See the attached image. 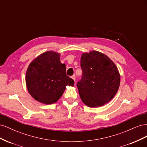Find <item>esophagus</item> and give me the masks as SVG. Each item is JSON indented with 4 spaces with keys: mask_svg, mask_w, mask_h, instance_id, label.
I'll use <instances>...</instances> for the list:
<instances>
[{
    "mask_svg": "<svg viewBox=\"0 0 147 147\" xmlns=\"http://www.w3.org/2000/svg\"><path fill=\"white\" fill-rule=\"evenodd\" d=\"M71 78H72L74 81H75V75H73V76L71 77Z\"/></svg>",
    "mask_w": 147,
    "mask_h": 147,
    "instance_id": "1",
    "label": "esophagus"
}]
</instances>
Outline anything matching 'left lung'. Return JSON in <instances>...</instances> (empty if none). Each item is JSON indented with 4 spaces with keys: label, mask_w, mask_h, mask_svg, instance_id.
Here are the masks:
<instances>
[{
    "label": "left lung",
    "mask_w": 147,
    "mask_h": 147,
    "mask_svg": "<svg viewBox=\"0 0 147 147\" xmlns=\"http://www.w3.org/2000/svg\"><path fill=\"white\" fill-rule=\"evenodd\" d=\"M80 65L82 77L77 86L83 103L97 107L112 100L120 83V75L113 62L102 53L92 51L82 55Z\"/></svg>",
    "instance_id": "1"
}]
</instances>
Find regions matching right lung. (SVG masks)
Returning <instances> with one entry per match:
<instances>
[{
    "label": "right lung",
    "instance_id": "obj_1",
    "mask_svg": "<svg viewBox=\"0 0 147 147\" xmlns=\"http://www.w3.org/2000/svg\"><path fill=\"white\" fill-rule=\"evenodd\" d=\"M26 83L30 94L45 104L55 103L63 95L66 86H74V80L66 75L65 64L60 55L47 51L31 63L26 75Z\"/></svg>",
    "mask_w": 147,
    "mask_h": 147
}]
</instances>
